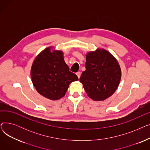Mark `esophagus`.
Instances as JSON below:
<instances>
[{
  "label": "esophagus",
  "mask_w": 150,
  "mask_h": 150,
  "mask_svg": "<svg viewBox=\"0 0 150 150\" xmlns=\"http://www.w3.org/2000/svg\"><path fill=\"white\" fill-rule=\"evenodd\" d=\"M76 74V75H77V76H78V78H80V76H81V72H78Z\"/></svg>",
  "instance_id": "1"
}]
</instances>
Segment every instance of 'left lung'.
<instances>
[{"label":"left lung","mask_w":150,"mask_h":150,"mask_svg":"<svg viewBox=\"0 0 150 150\" xmlns=\"http://www.w3.org/2000/svg\"><path fill=\"white\" fill-rule=\"evenodd\" d=\"M86 70L80 78L88 96L95 101L111 96L119 84L121 69L112 55L103 49L86 54Z\"/></svg>","instance_id":"obj_1"}]
</instances>
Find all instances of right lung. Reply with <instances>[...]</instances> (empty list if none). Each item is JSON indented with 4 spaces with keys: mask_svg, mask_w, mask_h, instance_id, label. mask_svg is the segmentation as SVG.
Masks as SVG:
<instances>
[{
    "mask_svg": "<svg viewBox=\"0 0 150 150\" xmlns=\"http://www.w3.org/2000/svg\"><path fill=\"white\" fill-rule=\"evenodd\" d=\"M31 77L38 93L49 99L56 100L64 97L70 83L78 80L69 70L61 51L50 47L39 53L31 69Z\"/></svg>",
    "mask_w": 150,
    "mask_h": 150,
    "instance_id": "right-lung-1",
    "label": "right lung"
}]
</instances>
